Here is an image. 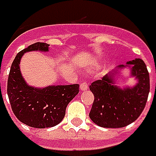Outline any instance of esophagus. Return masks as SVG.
Masks as SVG:
<instances>
[{"label":"esophagus","instance_id":"34e87169","mask_svg":"<svg viewBox=\"0 0 156 156\" xmlns=\"http://www.w3.org/2000/svg\"><path fill=\"white\" fill-rule=\"evenodd\" d=\"M80 88H81V90H87V88H88V85H87V82L83 81L80 85Z\"/></svg>","mask_w":156,"mask_h":156}]
</instances>
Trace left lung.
<instances>
[{
	"mask_svg": "<svg viewBox=\"0 0 156 156\" xmlns=\"http://www.w3.org/2000/svg\"><path fill=\"white\" fill-rule=\"evenodd\" d=\"M127 64L132 66L131 75L138 80L135 87L123 89L117 87L112 74L105 75L89 86L94 96L89 117L100 127L117 129L128 126L141 115L146 106L150 89L146 64L139 58ZM122 68L124 66L120 65L114 72L118 73L117 69Z\"/></svg>",
	"mask_w": 156,
	"mask_h": 156,
	"instance_id": "8db88e82",
	"label": "left lung"
}]
</instances>
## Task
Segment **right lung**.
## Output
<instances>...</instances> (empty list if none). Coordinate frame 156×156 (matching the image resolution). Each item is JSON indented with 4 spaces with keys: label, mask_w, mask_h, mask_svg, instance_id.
<instances>
[{
    "label": "right lung",
    "mask_w": 156,
    "mask_h": 156,
    "mask_svg": "<svg viewBox=\"0 0 156 156\" xmlns=\"http://www.w3.org/2000/svg\"><path fill=\"white\" fill-rule=\"evenodd\" d=\"M48 48L45 42H35L19 52L8 79L7 91L15 115L22 123L36 129L50 128L61 122L68 104L79 93V84L35 88L24 81L20 71L21 56L26 52L48 51Z\"/></svg>",
    "instance_id": "obj_1"
}]
</instances>
